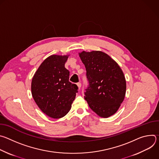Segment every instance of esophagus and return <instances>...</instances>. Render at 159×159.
<instances>
[{
  "instance_id": "esophagus-1",
  "label": "esophagus",
  "mask_w": 159,
  "mask_h": 159,
  "mask_svg": "<svg viewBox=\"0 0 159 159\" xmlns=\"http://www.w3.org/2000/svg\"><path fill=\"white\" fill-rule=\"evenodd\" d=\"M77 85L79 89H80V87H81V83H80V82H78V83H77Z\"/></svg>"
}]
</instances>
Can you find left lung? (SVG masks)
Segmentation results:
<instances>
[{
	"instance_id": "obj_1",
	"label": "left lung",
	"mask_w": 159,
	"mask_h": 159,
	"mask_svg": "<svg viewBox=\"0 0 159 159\" xmlns=\"http://www.w3.org/2000/svg\"><path fill=\"white\" fill-rule=\"evenodd\" d=\"M79 57L84 64L89 82L84 98L90 108L102 118L118 111L126 93V80L118 64L100 51L82 52Z\"/></svg>"
}]
</instances>
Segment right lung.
Segmentation results:
<instances>
[{
  "label": "right lung",
  "mask_w": 159,
  "mask_h": 159,
  "mask_svg": "<svg viewBox=\"0 0 159 159\" xmlns=\"http://www.w3.org/2000/svg\"><path fill=\"white\" fill-rule=\"evenodd\" d=\"M68 56L52 55L45 59L31 82L33 98L39 109L55 119L65 116L71 108L78 87L69 81L65 68Z\"/></svg>",
  "instance_id": "obj_1"
}]
</instances>
